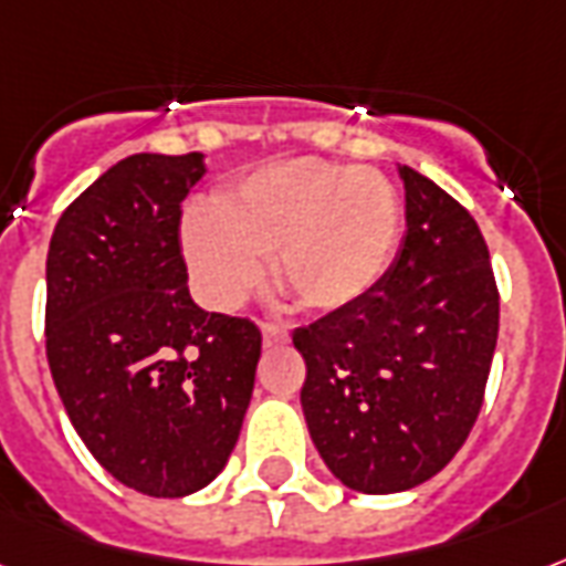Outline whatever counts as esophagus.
<instances>
[{
	"label": "esophagus",
	"mask_w": 566,
	"mask_h": 566,
	"mask_svg": "<svg viewBox=\"0 0 566 566\" xmlns=\"http://www.w3.org/2000/svg\"><path fill=\"white\" fill-rule=\"evenodd\" d=\"M261 335H264V347H284L291 340V332L279 326V323H264Z\"/></svg>",
	"instance_id": "1"
}]
</instances>
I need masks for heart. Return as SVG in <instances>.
<instances>
[{"label":"heart","instance_id":"1","mask_svg":"<svg viewBox=\"0 0 566 566\" xmlns=\"http://www.w3.org/2000/svg\"><path fill=\"white\" fill-rule=\"evenodd\" d=\"M395 187L368 168L287 159L245 175L184 222V254L201 300L234 308L273 258L279 291L308 312H338L382 279L395 254Z\"/></svg>","mask_w":566,"mask_h":566}]
</instances>
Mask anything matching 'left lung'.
I'll use <instances>...</instances> for the list:
<instances>
[{"instance_id": "left-lung-1", "label": "left lung", "mask_w": 566, "mask_h": 566, "mask_svg": "<svg viewBox=\"0 0 566 566\" xmlns=\"http://www.w3.org/2000/svg\"><path fill=\"white\" fill-rule=\"evenodd\" d=\"M407 234L361 300L293 332L314 448L356 493H403L442 472L484 403L499 338L484 234L463 205L400 166Z\"/></svg>"}]
</instances>
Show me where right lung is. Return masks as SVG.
I'll return each instance as SVG.
<instances>
[{"mask_svg": "<svg viewBox=\"0 0 566 566\" xmlns=\"http://www.w3.org/2000/svg\"><path fill=\"white\" fill-rule=\"evenodd\" d=\"M205 154H133L59 219L46 252V359L76 433L136 493L180 499L234 451L261 359L245 317L198 308L180 205Z\"/></svg>", "mask_w": 566, "mask_h": 566, "instance_id": "obj_1", "label": "right lung"}]
</instances>
